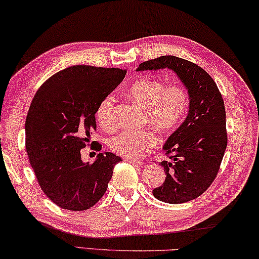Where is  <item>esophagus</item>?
I'll return each mask as SVG.
<instances>
[{"mask_svg":"<svg viewBox=\"0 0 259 259\" xmlns=\"http://www.w3.org/2000/svg\"><path fill=\"white\" fill-rule=\"evenodd\" d=\"M124 161L129 162L131 164H135V165H143L144 162L143 161H139V159H135V158H124Z\"/></svg>","mask_w":259,"mask_h":259,"instance_id":"obj_1","label":"esophagus"}]
</instances>
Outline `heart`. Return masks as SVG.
I'll use <instances>...</instances> for the list:
<instances>
[{
	"instance_id": "b5f03b06",
	"label": "heart",
	"mask_w": 259,
	"mask_h": 259,
	"mask_svg": "<svg viewBox=\"0 0 259 259\" xmlns=\"http://www.w3.org/2000/svg\"><path fill=\"white\" fill-rule=\"evenodd\" d=\"M136 104L145 109V121L162 133H171L180 125L189 109V96L180 84L165 86L162 80L146 77L136 80L126 91ZM113 95H107L96 109V119L103 129H114ZM157 138L150 130L121 131L109 142L112 152L126 158H140L156 146Z\"/></svg>"
}]
</instances>
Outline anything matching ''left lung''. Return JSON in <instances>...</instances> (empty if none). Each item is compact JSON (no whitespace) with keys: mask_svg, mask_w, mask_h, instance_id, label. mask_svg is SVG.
<instances>
[{"mask_svg":"<svg viewBox=\"0 0 259 259\" xmlns=\"http://www.w3.org/2000/svg\"><path fill=\"white\" fill-rule=\"evenodd\" d=\"M165 68L177 73L190 102L186 120L163 146L170 161L161 162L165 181L153 195L164 203L182 204L204 194L218 176L228 144L225 109L213 78L190 61L164 55L140 63L137 71Z\"/></svg>","mask_w":259,"mask_h":259,"instance_id":"1","label":"left lung"}]
</instances>
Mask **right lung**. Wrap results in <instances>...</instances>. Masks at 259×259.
Segmentation results:
<instances>
[{
    "label": "right lung",
    "instance_id": "add662e5",
    "mask_svg": "<svg viewBox=\"0 0 259 259\" xmlns=\"http://www.w3.org/2000/svg\"><path fill=\"white\" fill-rule=\"evenodd\" d=\"M125 73L117 68L72 65L48 79L32 98L25 124L27 154L41 190L61 208L93 207L122 161L106 152L93 164L83 163L80 149L96 130L98 104Z\"/></svg>",
    "mask_w": 259,
    "mask_h": 259
}]
</instances>
